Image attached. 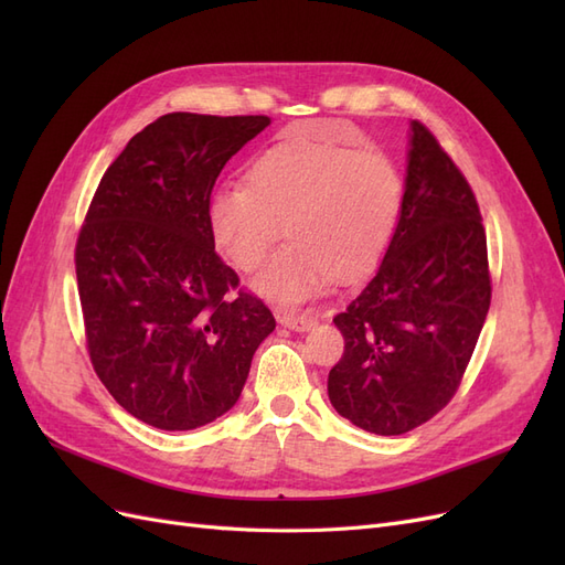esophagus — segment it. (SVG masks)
Listing matches in <instances>:
<instances>
[{
    "label": "esophagus",
    "instance_id": "esophagus-1",
    "mask_svg": "<svg viewBox=\"0 0 565 565\" xmlns=\"http://www.w3.org/2000/svg\"><path fill=\"white\" fill-rule=\"evenodd\" d=\"M278 322L282 328H289L295 332H306L316 324V318L309 313H278Z\"/></svg>",
    "mask_w": 565,
    "mask_h": 565
}]
</instances>
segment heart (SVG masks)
Returning a JSON list of instances; mask_svg holds the SVG:
<instances>
[{
  "mask_svg": "<svg viewBox=\"0 0 565 565\" xmlns=\"http://www.w3.org/2000/svg\"><path fill=\"white\" fill-rule=\"evenodd\" d=\"M247 183H224L207 224L218 252L243 273L259 268L285 226L289 245L254 278L276 303H301L382 262L403 210L398 164L377 148L337 141L332 125H301L264 150Z\"/></svg>",
  "mask_w": 565,
  "mask_h": 565,
  "instance_id": "1",
  "label": "heart"
}]
</instances>
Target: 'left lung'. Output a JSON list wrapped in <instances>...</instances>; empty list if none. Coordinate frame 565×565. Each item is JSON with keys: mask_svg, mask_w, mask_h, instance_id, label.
I'll list each match as a JSON object with an SVG mask.
<instances>
[{"mask_svg": "<svg viewBox=\"0 0 565 565\" xmlns=\"http://www.w3.org/2000/svg\"><path fill=\"white\" fill-rule=\"evenodd\" d=\"M490 309L488 243L471 185L434 134L409 122L403 210L367 287L344 313L328 393L341 417L401 436L450 403Z\"/></svg>", "mask_w": 565, "mask_h": 565, "instance_id": "1", "label": "left lung"}]
</instances>
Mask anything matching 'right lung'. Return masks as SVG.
<instances>
[{"mask_svg": "<svg viewBox=\"0 0 565 565\" xmlns=\"http://www.w3.org/2000/svg\"><path fill=\"white\" fill-rule=\"evenodd\" d=\"M266 115L169 113L127 143L98 183L75 270L92 365L129 415L191 431L237 403L252 355L276 330L237 288L207 224L224 164Z\"/></svg>", "mask_w": 565, "mask_h": 565, "instance_id": "add662e5", "label": "right lung"}]
</instances>
